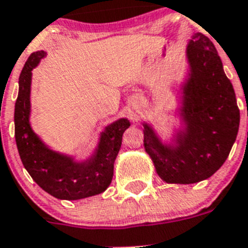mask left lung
<instances>
[{"mask_svg": "<svg viewBox=\"0 0 248 248\" xmlns=\"http://www.w3.org/2000/svg\"><path fill=\"white\" fill-rule=\"evenodd\" d=\"M185 57L172 137L163 139L150 122L141 124L144 149L160 179L187 185L209 179L226 161L237 137L240 110L217 50L205 34H191Z\"/></svg>", "mask_w": 248, "mask_h": 248, "instance_id": "obj_1", "label": "left lung"}]
</instances>
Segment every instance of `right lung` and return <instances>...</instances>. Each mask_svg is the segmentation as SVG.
Wrapping results in <instances>:
<instances>
[{"mask_svg":"<svg viewBox=\"0 0 248 248\" xmlns=\"http://www.w3.org/2000/svg\"><path fill=\"white\" fill-rule=\"evenodd\" d=\"M46 56L45 50L31 54L18 79L15 138L22 164L39 187L59 200H80L99 195L113 180L114 163L130 122L120 118L108 124L100 131L97 146L84 159L47 145L33 130L30 120L32 71Z\"/></svg>","mask_w":248,"mask_h":248,"instance_id":"1","label":"right lung"}]
</instances>
